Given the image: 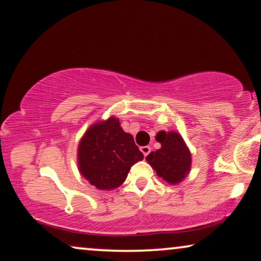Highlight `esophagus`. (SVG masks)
<instances>
[{"instance_id":"34e87169","label":"esophagus","mask_w":261,"mask_h":261,"mask_svg":"<svg viewBox=\"0 0 261 261\" xmlns=\"http://www.w3.org/2000/svg\"><path fill=\"white\" fill-rule=\"evenodd\" d=\"M140 150L142 152L143 156H147L150 153V147L149 146H143V147H141V148H140Z\"/></svg>"}]
</instances>
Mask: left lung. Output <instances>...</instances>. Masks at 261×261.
I'll return each instance as SVG.
<instances>
[{
  "instance_id": "8db88e82",
  "label": "left lung",
  "mask_w": 261,
  "mask_h": 261,
  "mask_svg": "<svg viewBox=\"0 0 261 261\" xmlns=\"http://www.w3.org/2000/svg\"><path fill=\"white\" fill-rule=\"evenodd\" d=\"M161 148L149 153L146 160L155 169L158 176L171 185L182 181L191 171L192 156L182 137L176 132L161 130L156 134Z\"/></svg>"
}]
</instances>
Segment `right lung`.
Returning a JSON list of instances; mask_svg holds the SVG:
<instances>
[{
    "mask_svg": "<svg viewBox=\"0 0 261 261\" xmlns=\"http://www.w3.org/2000/svg\"><path fill=\"white\" fill-rule=\"evenodd\" d=\"M142 159L133 137L114 116L92 124L79 143V169L97 190L121 186L132 166Z\"/></svg>",
    "mask_w": 261,
    "mask_h": 261,
    "instance_id": "1",
    "label": "right lung"
}]
</instances>
